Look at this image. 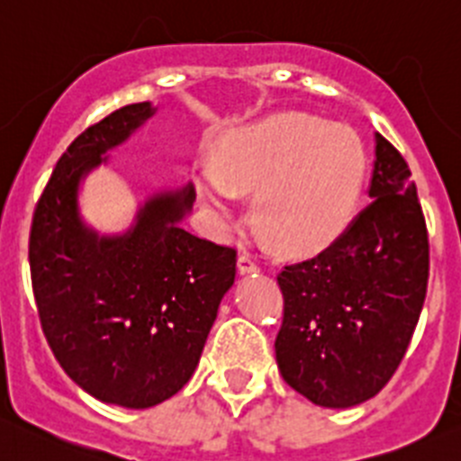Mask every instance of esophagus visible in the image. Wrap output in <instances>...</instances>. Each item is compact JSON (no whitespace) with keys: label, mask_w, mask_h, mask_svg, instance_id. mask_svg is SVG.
<instances>
[{"label":"esophagus","mask_w":461,"mask_h":461,"mask_svg":"<svg viewBox=\"0 0 461 461\" xmlns=\"http://www.w3.org/2000/svg\"><path fill=\"white\" fill-rule=\"evenodd\" d=\"M236 266H239L240 275H252V273H257V270H259L255 257L245 255V252H243V255H239V261H236Z\"/></svg>","instance_id":"34e87169"}]
</instances>
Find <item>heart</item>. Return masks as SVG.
Returning a JSON list of instances; mask_svg holds the SVG:
<instances>
[{
	"label": "heart",
	"instance_id": "heart-1",
	"mask_svg": "<svg viewBox=\"0 0 461 461\" xmlns=\"http://www.w3.org/2000/svg\"><path fill=\"white\" fill-rule=\"evenodd\" d=\"M368 158L350 127L307 113H275L222 140L193 184L218 225L240 218V195H255V218L270 245L313 255L350 225Z\"/></svg>",
	"mask_w": 461,
	"mask_h": 461
}]
</instances>
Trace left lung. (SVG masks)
Listing matches in <instances>:
<instances>
[{
	"instance_id": "left-lung-1",
	"label": "left lung",
	"mask_w": 461,
	"mask_h": 461,
	"mask_svg": "<svg viewBox=\"0 0 461 461\" xmlns=\"http://www.w3.org/2000/svg\"><path fill=\"white\" fill-rule=\"evenodd\" d=\"M371 204L313 259L277 275L284 321L275 357L313 405L346 410L380 393L425 303L429 245L402 154L375 133Z\"/></svg>"
}]
</instances>
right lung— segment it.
Here are the masks:
<instances>
[{
  "label": "right lung",
  "instance_id": "add662e5",
  "mask_svg": "<svg viewBox=\"0 0 461 461\" xmlns=\"http://www.w3.org/2000/svg\"><path fill=\"white\" fill-rule=\"evenodd\" d=\"M154 113L139 102L79 133L38 200L29 239L51 352L86 393L127 410L158 405L191 380L236 277V250L182 227L193 184L149 195L122 234L81 218V182Z\"/></svg>",
  "mask_w": 461,
  "mask_h": 461
}]
</instances>
